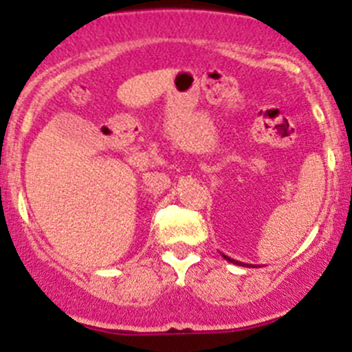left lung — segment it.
<instances>
[{
    "mask_svg": "<svg viewBox=\"0 0 352 352\" xmlns=\"http://www.w3.org/2000/svg\"><path fill=\"white\" fill-rule=\"evenodd\" d=\"M221 255H223V257H225V261L232 262V264H235V265H242V267H258V265H254V264H243V262H240V261H235V258L228 257V255H225V254H221Z\"/></svg>",
    "mask_w": 352,
    "mask_h": 352,
    "instance_id": "obj_1",
    "label": "left lung"
}]
</instances>
